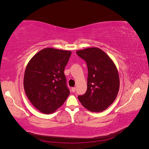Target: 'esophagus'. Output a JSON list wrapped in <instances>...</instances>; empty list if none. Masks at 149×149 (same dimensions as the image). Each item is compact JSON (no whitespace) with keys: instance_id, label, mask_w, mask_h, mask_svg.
<instances>
[{"instance_id":"esophagus-1","label":"esophagus","mask_w":149,"mask_h":149,"mask_svg":"<svg viewBox=\"0 0 149 149\" xmlns=\"http://www.w3.org/2000/svg\"><path fill=\"white\" fill-rule=\"evenodd\" d=\"M71 91H72V92H73V93H74L76 91V88L75 87L72 88H71Z\"/></svg>"}]
</instances>
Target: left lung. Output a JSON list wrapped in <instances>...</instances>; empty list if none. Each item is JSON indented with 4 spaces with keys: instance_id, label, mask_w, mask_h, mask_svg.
I'll return each mask as SVG.
<instances>
[{
    "instance_id": "obj_1",
    "label": "left lung",
    "mask_w": 149,
    "mask_h": 149,
    "mask_svg": "<svg viewBox=\"0 0 149 149\" xmlns=\"http://www.w3.org/2000/svg\"><path fill=\"white\" fill-rule=\"evenodd\" d=\"M76 53L86 62L88 70L87 91L78 97L79 101L91 112L106 110L115 101L119 89V76L115 63L97 47L80 49Z\"/></svg>"
}]
</instances>
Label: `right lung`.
<instances>
[{"label":"right lung","mask_w":149,"mask_h":149,"mask_svg":"<svg viewBox=\"0 0 149 149\" xmlns=\"http://www.w3.org/2000/svg\"><path fill=\"white\" fill-rule=\"evenodd\" d=\"M71 51L44 48L26 66L24 87L30 102L44 114L55 112L70 95L64 74Z\"/></svg>","instance_id":"right-lung-1"}]
</instances>
